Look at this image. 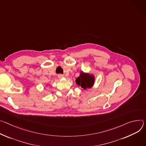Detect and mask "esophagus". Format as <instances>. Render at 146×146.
Instances as JSON below:
<instances>
[{"instance_id":"esophagus-1","label":"esophagus","mask_w":146,"mask_h":146,"mask_svg":"<svg viewBox=\"0 0 146 146\" xmlns=\"http://www.w3.org/2000/svg\"><path fill=\"white\" fill-rule=\"evenodd\" d=\"M58 77L60 79H61V78H62L64 77V75H62V74H60V75H58Z\"/></svg>"}]
</instances>
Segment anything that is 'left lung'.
<instances>
[{
	"label": "left lung",
	"instance_id": "left-lung-1",
	"mask_svg": "<svg viewBox=\"0 0 146 146\" xmlns=\"http://www.w3.org/2000/svg\"><path fill=\"white\" fill-rule=\"evenodd\" d=\"M76 84L84 89L91 88L94 83V76L89 74L81 72L75 80Z\"/></svg>",
	"mask_w": 146,
	"mask_h": 146
}]
</instances>
